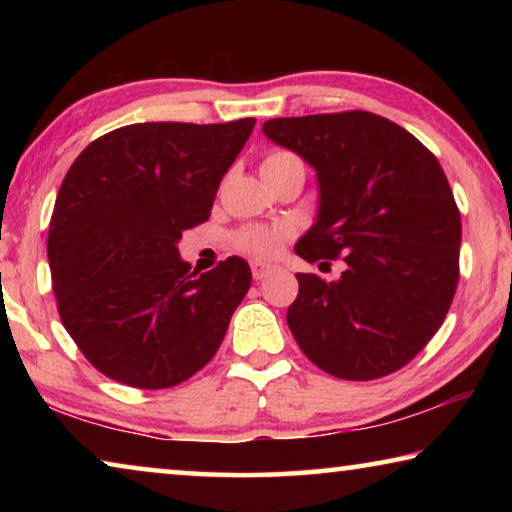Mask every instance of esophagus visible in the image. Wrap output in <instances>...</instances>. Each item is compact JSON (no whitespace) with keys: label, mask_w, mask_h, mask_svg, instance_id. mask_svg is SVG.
I'll return each instance as SVG.
<instances>
[{"label":"esophagus","mask_w":512,"mask_h":512,"mask_svg":"<svg viewBox=\"0 0 512 512\" xmlns=\"http://www.w3.org/2000/svg\"><path fill=\"white\" fill-rule=\"evenodd\" d=\"M250 271H253V277L259 282V280H264V277H268L271 273H275L277 266L266 264V262H257V259H255V262L250 264Z\"/></svg>","instance_id":"34e87169"}]
</instances>
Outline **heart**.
I'll use <instances>...</instances> for the list:
<instances>
[{"mask_svg":"<svg viewBox=\"0 0 512 512\" xmlns=\"http://www.w3.org/2000/svg\"><path fill=\"white\" fill-rule=\"evenodd\" d=\"M296 158V155L289 151H271L262 160V167H268V164H277L282 160ZM291 237V228L287 225L277 223V225H246L235 232V246L241 250V253L253 255V257H262V259H271L275 255H280V250L284 248Z\"/></svg>","mask_w":512,"mask_h":512,"instance_id":"obj_1","label":"heart"}]
</instances>
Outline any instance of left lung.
<instances>
[{"instance_id":"left-lung-1","label":"left lung","mask_w":512,"mask_h":512,"mask_svg":"<svg viewBox=\"0 0 512 512\" xmlns=\"http://www.w3.org/2000/svg\"><path fill=\"white\" fill-rule=\"evenodd\" d=\"M262 131L318 171V221L296 253L345 264L336 282L296 273L293 339L339 379L404 368L443 325L461 273V212L436 155L366 110L268 119Z\"/></svg>"}]
</instances>
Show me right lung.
<instances>
[{
    "mask_svg": "<svg viewBox=\"0 0 512 512\" xmlns=\"http://www.w3.org/2000/svg\"><path fill=\"white\" fill-rule=\"evenodd\" d=\"M253 126V117L121 126L69 167L49 221L51 289L69 336L106 377L160 391L219 350L250 266L228 257L192 273L178 241L210 219Z\"/></svg>",
    "mask_w": 512,
    "mask_h": 512,
    "instance_id": "1",
    "label": "right lung"
}]
</instances>
